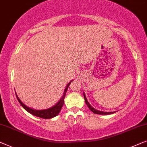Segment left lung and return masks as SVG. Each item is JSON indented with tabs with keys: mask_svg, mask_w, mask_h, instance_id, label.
<instances>
[{
	"mask_svg": "<svg viewBox=\"0 0 147 147\" xmlns=\"http://www.w3.org/2000/svg\"><path fill=\"white\" fill-rule=\"evenodd\" d=\"M84 100H85V102L86 104L87 105V106L88 108L90 109V110L92 111V113H95V114H98V115H110V114H113V113H114L115 112H103V111H98V110H96V109H94V108H92V107L90 106V105L88 103V102L87 101V99H86V96H85V94H84Z\"/></svg>",
	"mask_w": 147,
	"mask_h": 147,
	"instance_id": "left-lung-1",
	"label": "left lung"
}]
</instances>
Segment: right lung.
<instances>
[{
	"instance_id": "right-lung-1",
	"label": "right lung",
	"mask_w": 147,
	"mask_h": 147,
	"mask_svg": "<svg viewBox=\"0 0 147 147\" xmlns=\"http://www.w3.org/2000/svg\"><path fill=\"white\" fill-rule=\"evenodd\" d=\"M71 82H70L69 84H67V86H66V88L64 90V93L62 96L61 98L60 99V100L59 101V102L57 103V105H55L53 107H51V108L49 109H46V110H42V111H37V110H34V109H30L29 107H26L25 105L23 104L20 100L18 98L17 94L16 93V98H17L18 102H20V104L21 105V106L23 107V108L25 109V110L28 112L30 114H32L33 115L36 116V117H40V118H42V119H51V118L55 117L57 116L61 111L62 107H63V105H64V100H65V95H66V92H67L68 88L71 84Z\"/></svg>"
}]
</instances>
